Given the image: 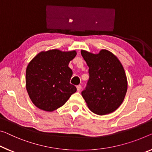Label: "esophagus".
I'll return each mask as SVG.
<instances>
[{
	"label": "esophagus",
	"instance_id": "1",
	"mask_svg": "<svg viewBox=\"0 0 152 152\" xmlns=\"http://www.w3.org/2000/svg\"><path fill=\"white\" fill-rule=\"evenodd\" d=\"M81 89V85L77 86V90L78 92H80Z\"/></svg>",
	"mask_w": 152,
	"mask_h": 152
}]
</instances>
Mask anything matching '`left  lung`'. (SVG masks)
<instances>
[{
    "label": "left lung",
    "instance_id": "obj_1",
    "mask_svg": "<svg viewBox=\"0 0 152 152\" xmlns=\"http://www.w3.org/2000/svg\"><path fill=\"white\" fill-rule=\"evenodd\" d=\"M89 67V79L81 92L93 113L102 115L115 111L127 92V79L123 66L115 55L106 50L98 54L81 50Z\"/></svg>",
    "mask_w": 152,
    "mask_h": 152
}]
</instances>
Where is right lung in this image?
Wrapping results in <instances>:
<instances>
[{
	"mask_svg": "<svg viewBox=\"0 0 152 152\" xmlns=\"http://www.w3.org/2000/svg\"><path fill=\"white\" fill-rule=\"evenodd\" d=\"M75 51L49 50L38 53L28 65L26 86L30 99L37 107L53 111L64 105L77 91L70 83L73 71L69 63Z\"/></svg>",
	"mask_w": 152,
	"mask_h": 152,
	"instance_id": "1",
	"label": "right lung"
}]
</instances>
